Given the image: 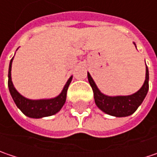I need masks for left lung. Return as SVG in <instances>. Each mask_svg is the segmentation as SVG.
<instances>
[{
  "instance_id": "left-lung-1",
  "label": "left lung",
  "mask_w": 157,
  "mask_h": 157,
  "mask_svg": "<svg viewBox=\"0 0 157 157\" xmlns=\"http://www.w3.org/2000/svg\"><path fill=\"white\" fill-rule=\"evenodd\" d=\"M88 80L92 88L95 103L98 107L107 115L116 116V117H124L132 115L143 102L144 98L147 94L148 88H149L148 86L149 75H148L147 67H146V79L142 87L134 94L129 96H115V97L106 96L102 92H100L95 82L91 78L89 73H88Z\"/></svg>"
}]
</instances>
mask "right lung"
I'll list each match as a JSON object with an SVG mask.
<instances>
[{"label":"right lung","mask_w":157,"mask_h":157,"mask_svg":"<svg viewBox=\"0 0 157 157\" xmlns=\"http://www.w3.org/2000/svg\"><path fill=\"white\" fill-rule=\"evenodd\" d=\"M11 59L9 67V75H8V86L10 92V95L14 100L15 104L21 110L24 115L31 117V118H42L46 116H51L58 113L62 106H64L66 99H67V91L69 86L70 82L72 81L73 76H71L68 81L67 82L66 85L64 86L61 93L59 96L49 99H28L23 97L16 89L11 81V65H12Z\"/></svg>","instance_id":"obj_1"}]
</instances>
